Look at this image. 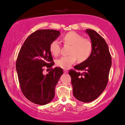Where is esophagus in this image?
I'll return each instance as SVG.
<instances>
[{
  "label": "esophagus",
  "mask_w": 125,
  "mask_h": 125,
  "mask_svg": "<svg viewBox=\"0 0 125 125\" xmlns=\"http://www.w3.org/2000/svg\"><path fill=\"white\" fill-rule=\"evenodd\" d=\"M64 73H68V71L66 70H64Z\"/></svg>",
  "instance_id": "obj_1"
}]
</instances>
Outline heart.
<instances>
[{
	"label": "heart",
	"mask_w": 125,
	"mask_h": 125,
	"mask_svg": "<svg viewBox=\"0 0 125 125\" xmlns=\"http://www.w3.org/2000/svg\"><path fill=\"white\" fill-rule=\"evenodd\" d=\"M62 40L65 45L70 46L69 56H62L56 61L57 66L64 69L70 68L78 60L83 62L90 56L92 51L91 40L83 37L77 32L71 31L63 36ZM50 51L54 56L60 53L61 46L57 40H54L50 45Z\"/></svg>",
	"instance_id": "heart-1"
}]
</instances>
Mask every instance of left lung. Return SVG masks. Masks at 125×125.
<instances>
[{"mask_svg":"<svg viewBox=\"0 0 125 125\" xmlns=\"http://www.w3.org/2000/svg\"><path fill=\"white\" fill-rule=\"evenodd\" d=\"M92 43V51L85 61L74 66L69 74L72 78L73 93L78 100L90 102L104 91L108 82L112 58L104 38L93 30L87 29ZM83 71L80 73L75 70Z\"/></svg>","mask_w":125,"mask_h":125,"instance_id":"8db88e82","label":"left lung"}]
</instances>
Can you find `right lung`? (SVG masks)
I'll return each mask as SVG.
<instances>
[{
    "mask_svg": "<svg viewBox=\"0 0 125 125\" xmlns=\"http://www.w3.org/2000/svg\"><path fill=\"white\" fill-rule=\"evenodd\" d=\"M60 34L54 30L36 31L25 40L19 52L16 70L21 91L35 104L45 105L52 100L55 86L63 74L59 67L51 68L46 75L43 74L45 67L50 69L54 64L50 45Z\"/></svg>",
    "mask_w": 125,
    "mask_h": 125,
    "instance_id": "add662e5",
    "label": "right lung"
}]
</instances>
